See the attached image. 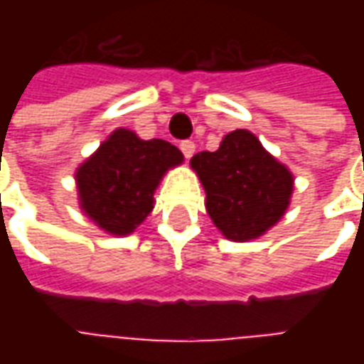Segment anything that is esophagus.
Returning a JSON list of instances; mask_svg holds the SVG:
<instances>
[{"instance_id":"obj_1","label":"esophagus","mask_w":364,"mask_h":364,"mask_svg":"<svg viewBox=\"0 0 364 364\" xmlns=\"http://www.w3.org/2000/svg\"><path fill=\"white\" fill-rule=\"evenodd\" d=\"M195 148H197V146H195V142H191V140H185V142H181V151H183V156H185L187 159H189L191 156L195 154Z\"/></svg>"}]
</instances>
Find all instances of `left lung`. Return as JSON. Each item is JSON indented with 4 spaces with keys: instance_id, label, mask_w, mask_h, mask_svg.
I'll return each instance as SVG.
<instances>
[{
    "instance_id": "obj_1",
    "label": "left lung",
    "mask_w": 364,
    "mask_h": 364,
    "mask_svg": "<svg viewBox=\"0 0 364 364\" xmlns=\"http://www.w3.org/2000/svg\"><path fill=\"white\" fill-rule=\"evenodd\" d=\"M191 167L206 193V213L230 242L265 236L290 206L294 175L259 138L237 128L216 151H198Z\"/></svg>"
}]
</instances>
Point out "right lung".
Returning <instances> with one entry per match:
<instances>
[{
    "label": "right lung",
    "instance_id": "obj_1",
    "mask_svg": "<svg viewBox=\"0 0 364 364\" xmlns=\"http://www.w3.org/2000/svg\"><path fill=\"white\" fill-rule=\"evenodd\" d=\"M183 154L166 140H142L117 128L74 173L77 203L97 228L128 236L154 210V193L164 175L181 166Z\"/></svg>",
    "mask_w": 364,
    "mask_h": 364
}]
</instances>
